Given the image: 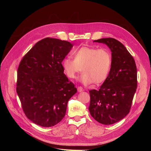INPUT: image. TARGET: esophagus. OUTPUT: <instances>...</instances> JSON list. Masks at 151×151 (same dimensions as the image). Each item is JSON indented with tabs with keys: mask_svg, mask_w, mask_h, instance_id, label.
<instances>
[{
	"mask_svg": "<svg viewBox=\"0 0 151 151\" xmlns=\"http://www.w3.org/2000/svg\"><path fill=\"white\" fill-rule=\"evenodd\" d=\"M77 91H78V92H82V91H83V88H82V87L79 86L78 88H77Z\"/></svg>",
	"mask_w": 151,
	"mask_h": 151,
	"instance_id": "obj_1",
	"label": "esophagus"
}]
</instances>
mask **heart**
Listing matches in <instances>:
<instances>
[{
	"label": "heart",
	"mask_w": 151,
	"mask_h": 151,
	"mask_svg": "<svg viewBox=\"0 0 151 151\" xmlns=\"http://www.w3.org/2000/svg\"><path fill=\"white\" fill-rule=\"evenodd\" d=\"M74 59L66 57L62 62L65 74L71 79L83 72L81 81L84 84H101L107 79L112 64L111 54L106 48L83 47L74 52Z\"/></svg>",
	"instance_id": "b5f03b06"
}]
</instances>
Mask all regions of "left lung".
<instances>
[{
  "instance_id": "1",
  "label": "left lung",
  "mask_w": 151,
  "mask_h": 151,
  "mask_svg": "<svg viewBox=\"0 0 151 151\" xmlns=\"http://www.w3.org/2000/svg\"><path fill=\"white\" fill-rule=\"evenodd\" d=\"M94 42L106 44L111 51L112 64L107 79L98 91H89L91 115L100 123L111 125L130 112L137 86L134 59L119 41L112 38Z\"/></svg>"
}]
</instances>
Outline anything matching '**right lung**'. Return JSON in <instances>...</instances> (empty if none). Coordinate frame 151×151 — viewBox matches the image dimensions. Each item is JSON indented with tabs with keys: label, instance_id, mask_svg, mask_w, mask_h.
<instances>
[{
	"label": "right lung",
	"instance_id": "1",
	"mask_svg": "<svg viewBox=\"0 0 151 151\" xmlns=\"http://www.w3.org/2000/svg\"><path fill=\"white\" fill-rule=\"evenodd\" d=\"M72 47L67 41L44 38L19 63L16 91L26 116L36 125H57L65 115L68 100L77 93L62 64Z\"/></svg>",
	"mask_w": 151,
	"mask_h": 151
}]
</instances>
